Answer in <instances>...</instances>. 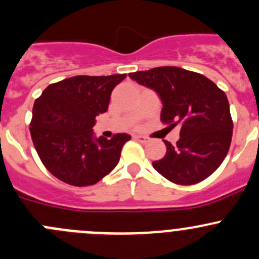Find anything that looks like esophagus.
Instances as JSON below:
<instances>
[{"label":"esophagus","instance_id":"1","mask_svg":"<svg viewBox=\"0 0 259 259\" xmlns=\"http://www.w3.org/2000/svg\"><path fill=\"white\" fill-rule=\"evenodd\" d=\"M134 139L138 140L139 143H148L149 142V138L143 137V135H134Z\"/></svg>","mask_w":259,"mask_h":259}]
</instances>
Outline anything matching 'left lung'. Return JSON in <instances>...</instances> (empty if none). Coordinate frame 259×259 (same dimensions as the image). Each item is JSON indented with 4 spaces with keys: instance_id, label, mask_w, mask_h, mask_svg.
<instances>
[{
    "instance_id": "left-lung-1",
    "label": "left lung",
    "mask_w": 259,
    "mask_h": 259,
    "mask_svg": "<svg viewBox=\"0 0 259 259\" xmlns=\"http://www.w3.org/2000/svg\"><path fill=\"white\" fill-rule=\"evenodd\" d=\"M160 98V119L180 127L177 145L164 140L166 154L153 161L158 173L182 185L199 183L213 174L232 142V122L226 94L204 75L177 66L154 67L129 74Z\"/></svg>"
}]
</instances>
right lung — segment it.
I'll return each mask as SVG.
<instances>
[{
	"mask_svg": "<svg viewBox=\"0 0 259 259\" xmlns=\"http://www.w3.org/2000/svg\"><path fill=\"white\" fill-rule=\"evenodd\" d=\"M126 77H69L49 85L36 99L31 138L46 169L57 179L75 187L93 185L108 176L120 160L129 134L110 140L94 134L95 117L108 111L111 91Z\"/></svg>",
	"mask_w": 259,
	"mask_h": 259,
	"instance_id": "1",
	"label": "right lung"
}]
</instances>
